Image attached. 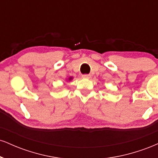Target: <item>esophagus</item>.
<instances>
[{"instance_id":"obj_1","label":"esophagus","mask_w":158,"mask_h":158,"mask_svg":"<svg viewBox=\"0 0 158 158\" xmlns=\"http://www.w3.org/2000/svg\"><path fill=\"white\" fill-rule=\"evenodd\" d=\"M82 77L85 79H90V74H84V75H82Z\"/></svg>"}]
</instances>
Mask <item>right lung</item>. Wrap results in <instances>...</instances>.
Instances as JSON below:
<instances>
[{
    "label": "right lung",
    "mask_w": 158,
    "mask_h": 158,
    "mask_svg": "<svg viewBox=\"0 0 158 158\" xmlns=\"http://www.w3.org/2000/svg\"><path fill=\"white\" fill-rule=\"evenodd\" d=\"M72 79V78H70V79H70H70Z\"/></svg>",
    "instance_id": "obj_1"
}]
</instances>
